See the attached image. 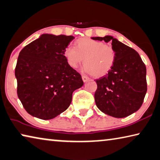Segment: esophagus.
I'll use <instances>...</instances> for the list:
<instances>
[{"label":"esophagus","mask_w":160,"mask_h":160,"mask_svg":"<svg viewBox=\"0 0 160 160\" xmlns=\"http://www.w3.org/2000/svg\"><path fill=\"white\" fill-rule=\"evenodd\" d=\"M82 80H83V82H87L88 80H89V79L90 78H88V77H87V76H85V75H82Z\"/></svg>","instance_id":"obj_1"}]
</instances>
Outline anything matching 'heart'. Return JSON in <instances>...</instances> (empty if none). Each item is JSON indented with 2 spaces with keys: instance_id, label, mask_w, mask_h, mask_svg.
<instances>
[{
  "instance_id": "1",
  "label": "heart",
  "mask_w": 160,
  "mask_h": 160,
  "mask_svg": "<svg viewBox=\"0 0 160 160\" xmlns=\"http://www.w3.org/2000/svg\"><path fill=\"white\" fill-rule=\"evenodd\" d=\"M63 55L72 68H77L83 60L84 70L95 78L110 72L116 60V52L112 45L87 38L76 40L75 48L67 46Z\"/></svg>"
}]
</instances>
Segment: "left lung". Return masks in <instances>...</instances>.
Returning <instances> with one entry per match:
<instances>
[{
    "label": "left lung",
    "mask_w": 160,
    "mask_h": 160,
    "mask_svg": "<svg viewBox=\"0 0 160 160\" xmlns=\"http://www.w3.org/2000/svg\"><path fill=\"white\" fill-rule=\"evenodd\" d=\"M110 41L116 60L110 72L97 79L95 100L99 110L114 118H122L138 111L142 105L148 85L146 66L138 52L110 35L93 37Z\"/></svg>",
    "instance_id": "left-lung-1"
}]
</instances>
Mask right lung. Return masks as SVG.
Here are the masks:
<instances>
[{
  "mask_svg": "<svg viewBox=\"0 0 160 160\" xmlns=\"http://www.w3.org/2000/svg\"><path fill=\"white\" fill-rule=\"evenodd\" d=\"M72 35L42 34L22 48L15 69L17 93L28 113L50 120L66 110L82 77L65 60L63 51Z\"/></svg>",
  "mask_w": 160,
  "mask_h": 160,
  "instance_id": "obj_1",
  "label": "right lung"
}]
</instances>
